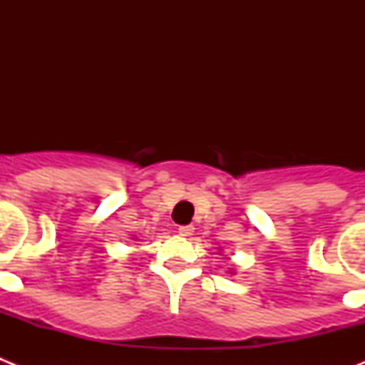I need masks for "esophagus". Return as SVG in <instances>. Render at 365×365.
<instances>
[{
  "label": "esophagus",
  "instance_id": "34e87169",
  "mask_svg": "<svg viewBox=\"0 0 365 365\" xmlns=\"http://www.w3.org/2000/svg\"><path fill=\"white\" fill-rule=\"evenodd\" d=\"M179 234L185 235V237L192 235L193 234V225H182V227H179Z\"/></svg>",
  "mask_w": 365,
  "mask_h": 365
}]
</instances>
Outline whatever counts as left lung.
<instances>
[{
	"instance_id": "left-lung-1",
	"label": "left lung",
	"mask_w": 365,
	"mask_h": 365,
	"mask_svg": "<svg viewBox=\"0 0 365 365\" xmlns=\"http://www.w3.org/2000/svg\"><path fill=\"white\" fill-rule=\"evenodd\" d=\"M234 272H235V270H234V269H232V270H230V274H234Z\"/></svg>"
}]
</instances>
